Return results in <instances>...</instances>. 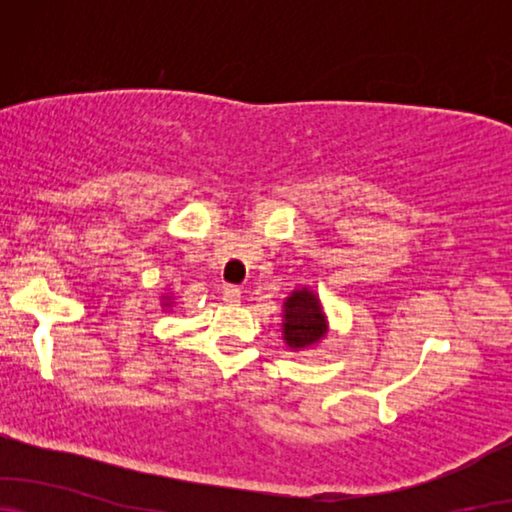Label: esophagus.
Masks as SVG:
<instances>
[{"mask_svg":"<svg viewBox=\"0 0 512 512\" xmlns=\"http://www.w3.org/2000/svg\"><path fill=\"white\" fill-rule=\"evenodd\" d=\"M240 300H242V289H237V286H223V303L237 305Z\"/></svg>","mask_w":512,"mask_h":512,"instance_id":"1","label":"esophagus"}]
</instances>
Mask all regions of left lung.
Listing matches in <instances>:
<instances>
[{
	"instance_id": "8db88e82",
	"label": "left lung",
	"mask_w": 512,
	"mask_h": 512,
	"mask_svg": "<svg viewBox=\"0 0 512 512\" xmlns=\"http://www.w3.org/2000/svg\"><path fill=\"white\" fill-rule=\"evenodd\" d=\"M326 317L312 291H293L284 303V340L291 349H305L324 338Z\"/></svg>"
}]
</instances>
